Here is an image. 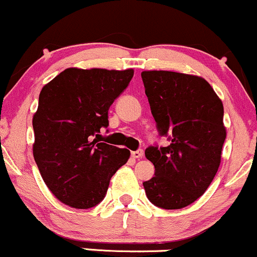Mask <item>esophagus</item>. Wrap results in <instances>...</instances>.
<instances>
[{
	"mask_svg": "<svg viewBox=\"0 0 257 257\" xmlns=\"http://www.w3.org/2000/svg\"><path fill=\"white\" fill-rule=\"evenodd\" d=\"M131 157L136 158V160H140V158L144 157V151H142V150L132 151V152H131Z\"/></svg>",
	"mask_w": 257,
	"mask_h": 257,
	"instance_id": "34e87169",
	"label": "esophagus"
}]
</instances>
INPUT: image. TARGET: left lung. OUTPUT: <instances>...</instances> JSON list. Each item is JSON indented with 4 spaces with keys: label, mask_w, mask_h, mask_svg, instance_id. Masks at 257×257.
Listing matches in <instances>:
<instances>
[{
    "label": "left lung",
    "mask_w": 257,
    "mask_h": 257,
    "mask_svg": "<svg viewBox=\"0 0 257 257\" xmlns=\"http://www.w3.org/2000/svg\"><path fill=\"white\" fill-rule=\"evenodd\" d=\"M141 76L158 132L169 141L145 151L155 166V176L144 182L146 195L158 208H184L204 194L220 166L223 102L200 76L166 70Z\"/></svg>",
    "instance_id": "1"
}]
</instances>
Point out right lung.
<instances>
[{
	"label": "right lung",
	"instance_id": "1",
	"mask_svg": "<svg viewBox=\"0 0 257 257\" xmlns=\"http://www.w3.org/2000/svg\"><path fill=\"white\" fill-rule=\"evenodd\" d=\"M132 76V69L68 68L39 94L33 116L34 161L50 192L71 208L99 204L111 177L130 158L128 150L97 137L109 126L111 104Z\"/></svg>",
	"mask_w": 257,
	"mask_h": 257
}]
</instances>
